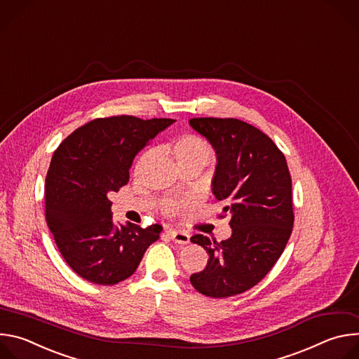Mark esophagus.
<instances>
[{
    "mask_svg": "<svg viewBox=\"0 0 359 359\" xmlns=\"http://www.w3.org/2000/svg\"><path fill=\"white\" fill-rule=\"evenodd\" d=\"M169 234L172 237V240L180 245L189 244L190 243V236L184 231H179V230H169Z\"/></svg>",
    "mask_w": 359,
    "mask_h": 359,
    "instance_id": "obj_1",
    "label": "esophagus"
}]
</instances>
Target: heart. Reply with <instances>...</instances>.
<instances>
[{"mask_svg": "<svg viewBox=\"0 0 359 359\" xmlns=\"http://www.w3.org/2000/svg\"><path fill=\"white\" fill-rule=\"evenodd\" d=\"M170 149L180 169L190 165L206 166L213 158L212 144L204 137L194 133H184L179 136L177 139H175ZM151 151H146L144 155H142L137 162V169H140L151 158ZM182 206L183 203L180 200L169 198L162 203V212L166 216H173L182 209Z\"/></svg>", "mask_w": 359, "mask_h": 359, "instance_id": "obj_1", "label": "heart"}]
</instances>
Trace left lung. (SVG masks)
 I'll use <instances>...</instances> for the list:
<instances>
[{
    "mask_svg": "<svg viewBox=\"0 0 359 359\" xmlns=\"http://www.w3.org/2000/svg\"><path fill=\"white\" fill-rule=\"evenodd\" d=\"M189 123L217 153L213 194L231 215L230 238H190L209 254L208 266L190 283L208 297H233L260 283L287 245L294 224L291 175L283 151L260 129L233 118Z\"/></svg>",
    "mask_w": 359,
    "mask_h": 359,
    "instance_id": "left-lung-1",
    "label": "left lung"
}]
</instances>
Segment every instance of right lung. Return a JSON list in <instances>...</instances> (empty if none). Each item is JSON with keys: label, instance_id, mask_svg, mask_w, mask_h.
Listing matches in <instances>:
<instances>
[{"label": "right lung", "instance_id": "right-lung-1", "mask_svg": "<svg viewBox=\"0 0 359 359\" xmlns=\"http://www.w3.org/2000/svg\"><path fill=\"white\" fill-rule=\"evenodd\" d=\"M173 119H93L55 150L45 179V219L68 266L82 278L114 285L130 277L162 226H115L108 194L129 182L136 153Z\"/></svg>", "mask_w": 359, "mask_h": 359}]
</instances>
